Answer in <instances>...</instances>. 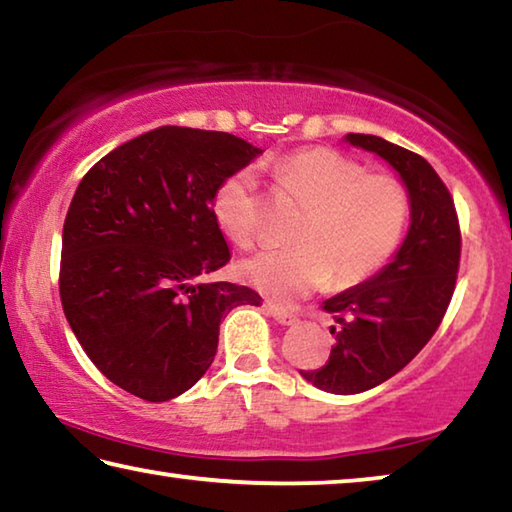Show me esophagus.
<instances>
[{
	"label": "esophagus",
	"instance_id": "1",
	"mask_svg": "<svg viewBox=\"0 0 512 512\" xmlns=\"http://www.w3.org/2000/svg\"><path fill=\"white\" fill-rule=\"evenodd\" d=\"M264 309H266V314L273 316V320H277V323H280V325H296L298 316L291 314V311L277 307V305H273V302H266Z\"/></svg>",
	"mask_w": 512,
	"mask_h": 512
}]
</instances>
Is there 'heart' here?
<instances>
[{
    "label": "heart",
    "mask_w": 512,
    "mask_h": 512,
    "mask_svg": "<svg viewBox=\"0 0 512 512\" xmlns=\"http://www.w3.org/2000/svg\"><path fill=\"white\" fill-rule=\"evenodd\" d=\"M280 183L305 198L309 212L293 232V248L264 250L239 264L244 280L277 302H296L325 287H354L375 275L400 246L409 223V194L388 173H363L359 162L327 146L293 151L273 164ZM214 219L237 246H253L257 178L230 173L216 187Z\"/></svg>",
    "instance_id": "b5f03b06"
}]
</instances>
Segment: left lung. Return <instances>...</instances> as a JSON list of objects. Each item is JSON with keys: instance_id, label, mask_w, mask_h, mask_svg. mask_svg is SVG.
<instances>
[{"instance_id": "8db88e82", "label": "left lung", "mask_w": 512, "mask_h": 512, "mask_svg": "<svg viewBox=\"0 0 512 512\" xmlns=\"http://www.w3.org/2000/svg\"><path fill=\"white\" fill-rule=\"evenodd\" d=\"M343 140L391 164L411 205L409 230L391 262L323 302L336 320L329 329L336 345L323 368L300 370L320 391L354 395L384 384L429 343L454 293L461 230L452 196L422 155L377 135Z\"/></svg>"}]
</instances>
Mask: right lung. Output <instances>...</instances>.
<instances>
[{"instance_id": "1", "label": "right lung", "mask_w": 512, "mask_h": 512, "mask_svg": "<svg viewBox=\"0 0 512 512\" xmlns=\"http://www.w3.org/2000/svg\"><path fill=\"white\" fill-rule=\"evenodd\" d=\"M262 149L237 135L160 126L85 173L63 225L60 300L81 348L146 402L189 391L212 366L221 318L253 289L205 277L230 262L214 192Z\"/></svg>"}]
</instances>
